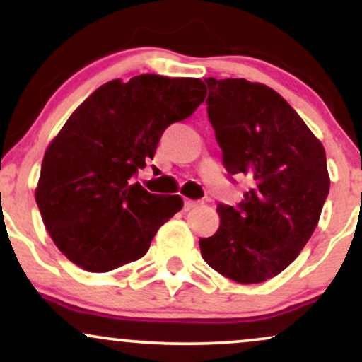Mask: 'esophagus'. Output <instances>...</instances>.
Returning a JSON list of instances; mask_svg holds the SVG:
<instances>
[{
    "label": "esophagus",
    "instance_id": "34e87169",
    "mask_svg": "<svg viewBox=\"0 0 362 362\" xmlns=\"http://www.w3.org/2000/svg\"><path fill=\"white\" fill-rule=\"evenodd\" d=\"M199 206V202L197 201H192V199H185L184 201V207L187 211L189 209H194V207H197Z\"/></svg>",
    "mask_w": 362,
    "mask_h": 362
}]
</instances>
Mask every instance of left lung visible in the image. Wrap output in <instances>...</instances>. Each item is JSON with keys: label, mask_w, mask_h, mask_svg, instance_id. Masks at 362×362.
<instances>
[{"label": "left lung", "mask_w": 362, "mask_h": 362, "mask_svg": "<svg viewBox=\"0 0 362 362\" xmlns=\"http://www.w3.org/2000/svg\"><path fill=\"white\" fill-rule=\"evenodd\" d=\"M207 115L230 175L250 189L219 204L218 231L199 240L202 259L240 284H257L300 255L317 228L330 178L325 149L277 91L243 78H206Z\"/></svg>", "instance_id": "1"}]
</instances>
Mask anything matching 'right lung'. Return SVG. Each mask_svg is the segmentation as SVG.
<instances>
[{
  "label": "right lung",
  "instance_id": "add662e5",
  "mask_svg": "<svg viewBox=\"0 0 362 362\" xmlns=\"http://www.w3.org/2000/svg\"><path fill=\"white\" fill-rule=\"evenodd\" d=\"M197 78L141 74L86 98L45 149L35 201L56 247L78 267L109 272L148 252L184 206L134 182L161 134L204 102Z\"/></svg>",
  "mask_w": 362,
  "mask_h": 362
}]
</instances>
